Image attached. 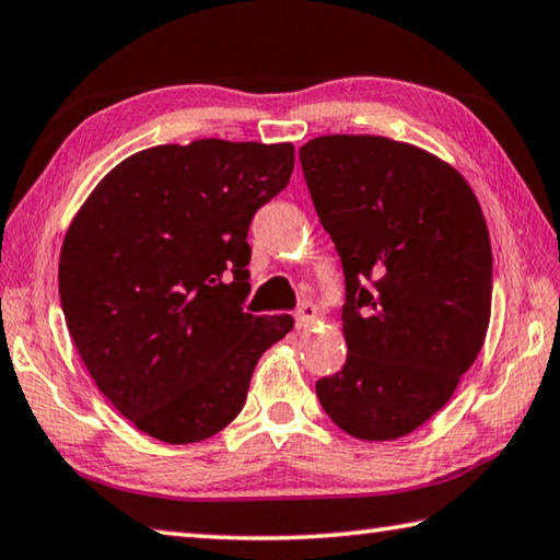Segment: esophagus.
Segmentation results:
<instances>
[{"label":"esophagus","mask_w":560,"mask_h":560,"mask_svg":"<svg viewBox=\"0 0 560 560\" xmlns=\"http://www.w3.org/2000/svg\"><path fill=\"white\" fill-rule=\"evenodd\" d=\"M315 319H317V307L312 305V302H302V305L295 312V327L298 329H310L312 325H315Z\"/></svg>","instance_id":"34e87169"}]
</instances>
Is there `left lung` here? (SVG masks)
<instances>
[{
  "label": "left lung",
  "mask_w": 560,
  "mask_h": 560,
  "mask_svg": "<svg viewBox=\"0 0 560 560\" xmlns=\"http://www.w3.org/2000/svg\"><path fill=\"white\" fill-rule=\"evenodd\" d=\"M300 162L347 282V364L317 381V398L351 438H404L453 398L485 345V213L455 166L388 137H315Z\"/></svg>",
  "instance_id": "8db88e82"
}]
</instances>
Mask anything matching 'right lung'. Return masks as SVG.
Listing matches in <instances>:
<instances>
[{"label":"right lung","mask_w":560,"mask_h":560,"mask_svg":"<svg viewBox=\"0 0 560 560\" xmlns=\"http://www.w3.org/2000/svg\"><path fill=\"white\" fill-rule=\"evenodd\" d=\"M290 142L160 144L103 176L68 225L58 295L103 396L142 433L199 443L241 413L290 315L243 312L248 229L285 189Z\"/></svg>","instance_id":"1"}]
</instances>
